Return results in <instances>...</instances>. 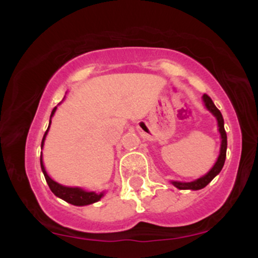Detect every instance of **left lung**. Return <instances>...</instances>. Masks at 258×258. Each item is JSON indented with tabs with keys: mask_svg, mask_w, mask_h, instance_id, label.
I'll return each mask as SVG.
<instances>
[{
	"mask_svg": "<svg viewBox=\"0 0 258 258\" xmlns=\"http://www.w3.org/2000/svg\"><path fill=\"white\" fill-rule=\"evenodd\" d=\"M203 102L205 108L211 112L212 115L217 120V127H218V133H220V139H221V147H220V154H218V158L216 160L214 166L210 168V171L204 176L199 177V178L191 180V182H180V180H170V183L172 185L176 186L177 189L180 190H199V189L205 188V186L211 182L212 179L221 172L222 167H223L224 161H226V153H227V133L224 131V121L223 116H222L221 111L216 108V105L212 102V99L210 98L207 94L203 96Z\"/></svg>",
	"mask_w": 258,
	"mask_h": 258,
	"instance_id": "left-lung-1",
	"label": "left lung"
}]
</instances>
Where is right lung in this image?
Listing matches in <instances>:
<instances>
[{"mask_svg":"<svg viewBox=\"0 0 258 258\" xmlns=\"http://www.w3.org/2000/svg\"><path fill=\"white\" fill-rule=\"evenodd\" d=\"M59 104H60V103H59ZM55 110H57V106H55V108L52 110L51 117H49L48 128H47V131L44 132V136L42 138V143H41V149H43L44 141H46L47 133H48V131H49V127H51L52 117H53V115L55 114ZM40 164H41V170H42L47 184H48L49 189L52 190V193L54 194L55 197H58L59 199L67 201V203L72 204V205H75V206H86V205H91V204L97 203V201H99L103 197H104L105 190L96 193V191L86 190V189L81 188V186H68V185H63V184H60V183L55 182V180L53 179L48 173H47L46 167H44V165H43L42 153H41Z\"/></svg>","mask_w":258,"mask_h":258,"instance_id":"add662e5","label":"right lung"}]
</instances>
